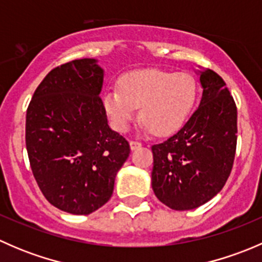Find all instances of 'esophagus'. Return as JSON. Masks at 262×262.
Segmentation results:
<instances>
[{"label":"esophagus","instance_id":"obj_1","mask_svg":"<svg viewBox=\"0 0 262 262\" xmlns=\"http://www.w3.org/2000/svg\"><path fill=\"white\" fill-rule=\"evenodd\" d=\"M142 147V143L138 141H130V149L134 150V149H138V148Z\"/></svg>","mask_w":262,"mask_h":262}]
</instances>
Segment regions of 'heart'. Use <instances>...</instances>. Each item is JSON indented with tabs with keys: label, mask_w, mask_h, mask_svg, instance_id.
<instances>
[{
	"label": "heart",
	"mask_w": 262,
	"mask_h": 262,
	"mask_svg": "<svg viewBox=\"0 0 262 262\" xmlns=\"http://www.w3.org/2000/svg\"><path fill=\"white\" fill-rule=\"evenodd\" d=\"M196 101V83L187 73L144 70L123 76L119 89L104 95V107L115 130L125 132L141 107L143 128L156 136L175 133Z\"/></svg>",
	"instance_id": "obj_1"
}]
</instances>
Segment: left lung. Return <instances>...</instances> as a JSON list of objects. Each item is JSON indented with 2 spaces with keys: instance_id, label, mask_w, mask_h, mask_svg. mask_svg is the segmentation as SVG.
I'll return each instance as SVG.
<instances>
[{
  "instance_id": "1",
  "label": "left lung",
  "mask_w": 262,
  "mask_h": 262,
  "mask_svg": "<svg viewBox=\"0 0 262 262\" xmlns=\"http://www.w3.org/2000/svg\"><path fill=\"white\" fill-rule=\"evenodd\" d=\"M203 96L172 137L153 144L152 189L173 210H190L215 196L231 175L237 146V106L223 78L200 72Z\"/></svg>"
}]
</instances>
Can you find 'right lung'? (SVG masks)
I'll return each instance as SVG.
<instances>
[{
	"instance_id": "1",
	"label": "right lung",
	"mask_w": 262,
	"mask_h": 262,
	"mask_svg": "<svg viewBox=\"0 0 262 262\" xmlns=\"http://www.w3.org/2000/svg\"><path fill=\"white\" fill-rule=\"evenodd\" d=\"M104 71L91 58L53 68L26 112L30 167L46 199L71 214H90L112 198L116 172L130 153L107 125L100 97Z\"/></svg>"
}]
</instances>
